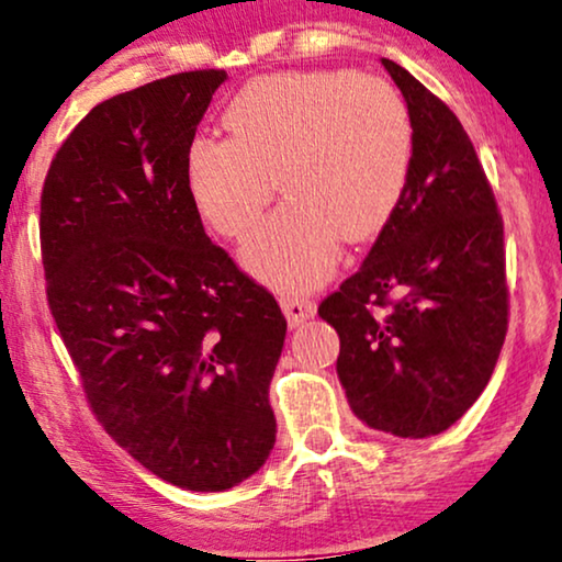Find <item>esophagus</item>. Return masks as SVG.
<instances>
[{"label":"esophagus","instance_id":"34e87169","mask_svg":"<svg viewBox=\"0 0 562 562\" xmlns=\"http://www.w3.org/2000/svg\"><path fill=\"white\" fill-rule=\"evenodd\" d=\"M280 305H282V313H285L290 326H301L303 321L316 316V303L305 295L285 293V295H280Z\"/></svg>","mask_w":562,"mask_h":562}]
</instances>
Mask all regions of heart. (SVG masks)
Here are the masks:
<instances>
[{
	"label": "heart",
	"mask_w": 562,
	"mask_h": 562,
	"mask_svg": "<svg viewBox=\"0 0 562 562\" xmlns=\"http://www.w3.org/2000/svg\"><path fill=\"white\" fill-rule=\"evenodd\" d=\"M228 138L198 136L184 156L194 207L241 238L280 179L288 203L254 231L244 261L280 290H311L334 272L341 236L380 234L414 164V120L398 89L357 71L269 74L228 102Z\"/></svg>",
	"instance_id": "1"
}]
</instances>
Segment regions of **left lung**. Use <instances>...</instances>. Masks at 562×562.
<instances>
[{
	"mask_svg": "<svg viewBox=\"0 0 562 562\" xmlns=\"http://www.w3.org/2000/svg\"><path fill=\"white\" fill-rule=\"evenodd\" d=\"M414 120L398 211L318 316L339 334L336 372L372 429L431 437L488 385L508 328L504 218L458 115L391 58Z\"/></svg>",
	"mask_w": 562,
	"mask_h": 562,
	"instance_id": "1",
	"label": "left lung"
}]
</instances>
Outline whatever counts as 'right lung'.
I'll return each mask as SVG.
<instances>
[{
  "label": "right lung",
  "mask_w": 562,
  "mask_h": 562,
  "mask_svg": "<svg viewBox=\"0 0 562 562\" xmlns=\"http://www.w3.org/2000/svg\"><path fill=\"white\" fill-rule=\"evenodd\" d=\"M223 79L182 71L100 102L41 194L46 301L89 408L133 460L187 491L234 488L265 465L288 331L187 192V148Z\"/></svg>",
  "instance_id": "obj_1"
}]
</instances>
